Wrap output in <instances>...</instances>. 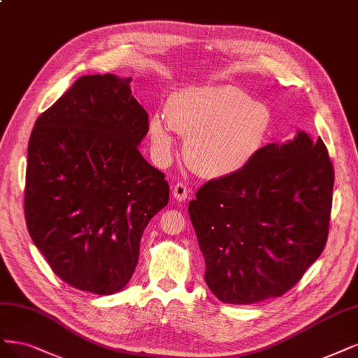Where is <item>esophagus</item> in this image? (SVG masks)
<instances>
[{
    "mask_svg": "<svg viewBox=\"0 0 358 358\" xmlns=\"http://www.w3.org/2000/svg\"><path fill=\"white\" fill-rule=\"evenodd\" d=\"M191 189L183 182H178L173 187V196L178 201H185L189 196Z\"/></svg>",
    "mask_w": 358,
    "mask_h": 358,
    "instance_id": "esophagus-1",
    "label": "esophagus"
}]
</instances>
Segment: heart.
<instances>
[{
    "mask_svg": "<svg viewBox=\"0 0 358 358\" xmlns=\"http://www.w3.org/2000/svg\"><path fill=\"white\" fill-rule=\"evenodd\" d=\"M166 117L157 114L150 121L157 163H170L173 129L185 139V162L204 178L229 176L249 166L273 126L265 103L231 85L189 87L171 94Z\"/></svg>",
    "mask_w": 358,
    "mask_h": 358,
    "instance_id": "1",
    "label": "heart"
}]
</instances>
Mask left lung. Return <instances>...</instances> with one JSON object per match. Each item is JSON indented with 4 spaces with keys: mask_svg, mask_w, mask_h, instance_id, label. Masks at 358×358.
<instances>
[{
    "mask_svg": "<svg viewBox=\"0 0 358 358\" xmlns=\"http://www.w3.org/2000/svg\"><path fill=\"white\" fill-rule=\"evenodd\" d=\"M334 182L323 141L298 131L204 183L188 210L215 296L250 305L296 285L326 245Z\"/></svg>",
    "mask_w": 358,
    "mask_h": 358,
    "instance_id": "8db88e82",
    "label": "left lung"
}]
</instances>
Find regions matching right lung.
I'll use <instances>...</instances> for the list:
<instances>
[{
  "mask_svg": "<svg viewBox=\"0 0 358 358\" xmlns=\"http://www.w3.org/2000/svg\"><path fill=\"white\" fill-rule=\"evenodd\" d=\"M131 78L84 76L35 121L24 219L55 274L113 294L138 265L142 234L167 206L169 183L139 152L148 114Z\"/></svg>",
  "mask_w": 358,
  "mask_h": 358,
  "instance_id": "1",
  "label": "right lung"
}]
</instances>
